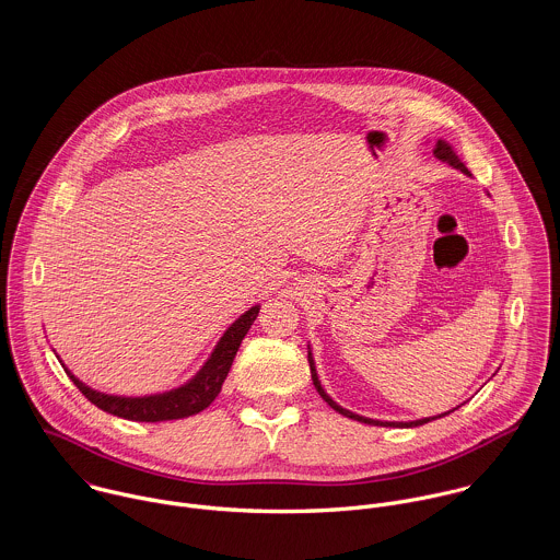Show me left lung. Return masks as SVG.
<instances>
[{
    "label": "left lung",
    "mask_w": 560,
    "mask_h": 560,
    "mask_svg": "<svg viewBox=\"0 0 560 560\" xmlns=\"http://www.w3.org/2000/svg\"><path fill=\"white\" fill-rule=\"evenodd\" d=\"M433 155L438 158V160L446 161L448 165H453V167H457V170H462L464 174H468V176H472L470 174V170L466 167V163L459 160V155L455 153V149L446 142V140H442V138H438L435 142H433ZM308 362H311V375H313V384H315V388H317V393L320 395V399L325 400L331 409H336L338 413H342V416H347V418H351V420H358V422H364V424H375V427H399V429H409V427H420V424H424V422H431V420H435V418H442V416H448L451 411H455L457 407H453L451 411H444V413H438V416H429V418H420V420H407V422H397V420H375V418H366V416H360V413H353V411H349V409H345V407H340L336 400L331 399L327 393H325V388L320 386L319 373H317V364H315V358H313V349H311V345H308Z\"/></svg>",
    "instance_id": "obj_1"
}]
</instances>
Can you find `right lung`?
Here are the masks:
<instances>
[{
  "mask_svg": "<svg viewBox=\"0 0 560 560\" xmlns=\"http://www.w3.org/2000/svg\"><path fill=\"white\" fill-rule=\"evenodd\" d=\"M258 311H260V304H254L252 308H247L241 315L240 319L233 320L229 325V329L222 334V338L218 340V345L213 347V351L209 353V358L205 360V364L196 371V375L191 380H187L185 384H180L172 390H163L155 395L122 397V395H107V393L94 390V388L85 386L80 377H75L69 371V366L60 360L58 353H56V358L65 366L71 382L80 388L81 395L90 402H94L98 409H103L112 416L125 418V420H136V422L178 420V418H187V416H194V413L207 409L220 395L222 384L229 377L233 360L240 351L241 340L245 338L247 329L258 317Z\"/></svg>",
  "mask_w": 560,
  "mask_h": 560,
  "instance_id": "right-lung-1",
  "label": "right lung"
}]
</instances>
